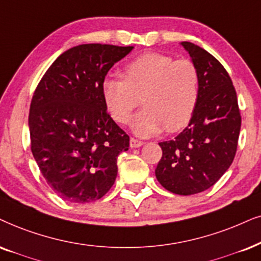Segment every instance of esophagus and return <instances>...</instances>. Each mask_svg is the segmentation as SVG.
I'll return each instance as SVG.
<instances>
[{
  "instance_id": "esophagus-1",
  "label": "esophagus",
  "mask_w": 261,
  "mask_h": 261,
  "mask_svg": "<svg viewBox=\"0 0 261 261\" xmlns=\"http://www.w3.org/2000/svg\"><path fill=\"white\" fill-rule=\"evenodd\" d=\"M143 142L140 140H136V138H130V147L131 148H138L141 146H143Z\"/></svg>"
}]
</instances>
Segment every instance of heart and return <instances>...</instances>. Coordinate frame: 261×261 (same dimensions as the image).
Instances as JSON below:
<instances>
[{
	"label": "heart",
	"instance_id": "heart-1",
	"mask_svg": "<svg viewBox=\"0 0 261 261\" xmlns=\"http://www.w3.org/2000/svg\"><path fill=\"white\" fill-rule=\"evenodd\" d=\"M101 94L108 113L120 124L127 123L142 100L144 108L131 121L138 136H153L164 127L174 133L186 126L195 112L200 73L187 59L174 60L160 53H146L125 66L124 78L106 75Z\"/></svg>",
	"mask_w": 261,
	"mask_h": 261
}]
</instances>
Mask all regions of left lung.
I'll use <instances>...</instances> for the list:
<instances>
[{"label": "left lung", "instance_id": "left-lung-1", "mask_svg": "<svg viewBox=\"0 0 261 261\" xmlns=\"http://www.w3.org/2000/svg\"><path fill=\"white\" fill-rule=\"evenodd\" d=\"M200 73V96L188 126L163 149L155 176L165 189L193 195L213 186L235 158L241 115L231 78L213 55L182 42Z\"/></svg>", "mask_w": 261, "mask_h": 261}]
</instances>
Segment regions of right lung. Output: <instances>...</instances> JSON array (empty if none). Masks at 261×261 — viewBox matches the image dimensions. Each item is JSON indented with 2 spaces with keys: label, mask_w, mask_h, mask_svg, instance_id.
Returning <instances> with one entry per match:
<instances>
[{
  "label": "right lung",
  "mask_w": 261,
  "mask_h": 261,
  "mask_svg": "<svg viewBox=\"0 0 261 261\" xmlns=\"http://www.w3.org/2000/svg\"><path fill=\"white\" fill-rule=\"evenodd\" d=\"M134 47L81 44L53 62L29 114L31 150L49 187L68 202L101 199L114 184L130 138L107 113L101 83Z\"/></svg>",
  "instance_id": "right-lung-1"
}]
</instances>
